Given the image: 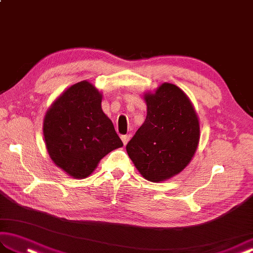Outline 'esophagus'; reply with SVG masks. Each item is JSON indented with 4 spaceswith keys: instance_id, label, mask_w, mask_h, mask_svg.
Returning a JSON list of instances; mask_svg holds the SVG:
<instances>
[{
    "instance_id": "34e87169",
    "label": "esophagus",
    "mask_w": 253,
    "mask_h": 253,
    "mask_svg": "<svg viewBox=\"0 0 253 253\" xmlns=\"http://www.w3.org/2000/svg\"><path fill=\"white\" fill-rule=\"evenodd\" d=\"M121 139H122V141H123V143L125 144H127V142L129 141V139H130V135H123V136H121Z\"/></svg>"
}]
</instances>
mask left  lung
Here are the masks:
<instances>
[{"label":"left lung","mask_w":253,"mask_h":253,"mask_svg":"<svg viewBox=\"0 0 253 253\" xmlns=\"http://www.w3.org/2000/svg\"><path fill=\"white\" fill-rule=\"evenodd\" d=\"M147 117L126 150L137 169L150 181L180 173L195 154L200 136L190 100L173 84L164 83L144 95Z\"/></svg>","instance_id":"1"}]
</instances>
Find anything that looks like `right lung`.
Returning a JSON list of instances; mask_svg holds the SVG:
<instances>
[{
    "mask_svg": "<svg viewBox=\"0 0 253 253\" xmlns=\"http://www.w3.org/2000/svg\"><path fill=\"white\" fill-rule=\"evenodd\" d=\"M101 102L102 95L93 84L80 82L60 95L44 117L50 158L74 178L89 176L102 158L123 147Z\"/></svg>",
    "mask_w": 253,
    "mask_h": 253,
    "instance_id": "right-lung-1",
    "label": "right lung"
}]
</instances>
